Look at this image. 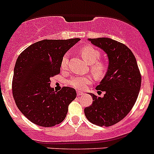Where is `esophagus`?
<instances>
[{
	"label": "esophagus",
	"instance_id": "34e87169",
	"mask_svg": "<svg viewBox=\"0 0 154 154\" xmlns=\"http://www.w3.org/2000/svg\"><path fill=\"white\" fill-rule=\"evenodd\" d=\"M83 94H84V93L82 92V91H77V95H78V96H81V95H82Z\"/></svg>",
	"mask_w": 154,
	"mask_h": 154
}]
</instances>
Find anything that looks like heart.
I'll return each instance as SVG.
<instances>
[{
    "label": "heart",
    "mask_w": 154,
    "mask_h": 154,
    "mask_svg": "<svg viewBox=\"0 0 154 154\" xmlns=\"http://www.w3.org/2000/svg\"><path fill=\"white\" fill-rule=\"evenodd\" d=\"M80 55L87 63L90 65V72L97 79H101L108 72V66L101 61V52L92 46H85L80 49ZM61 68L66 69L69 66V54L63 55L61 60ZM92 82L90 76H75L68 80V84L76 89H83Z\"/></svg>",
    "instance_id": "b5f03b06"
}]
</instances>
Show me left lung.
<instances>
[{
	"label": "left lung",
	"instance_id": "8db88e82",
	"mask_svg": "<svg viewBox=\"0 0 154 154\" xmlns=\"http://www.w3.org/2000/svg\"><path fill=\"white\" fill-rule=\"evenodd\" d=\"M88 40L107 53L109 65L96 87L98 93L105 91L104 97L91 93L94 101L85 108V115L94 125L109 127L121 121L132 109L140 89L141 75L136 58L125 44L105 37Z\"/></svg>",
	"mask_w": 154,
	"mask_h": 154
}]
</instances>
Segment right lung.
Returning a JSON list of instances; mask_svg holds the SVG:
<instances>
[{
	"label": "right lung",
	"mask_w": 154,
	"mask_h": 154,
	"mask_svg": "<svg viewBox=\"0 0 154 154\" xmlns=\"http://www.w3.org/2000/svg\"><path fill=\"white\" fill-rule=\"evenodd\" d=\"M80 40L43 39L28 46L18 56L12 81L13 96L20 112L39 126L63 122L76 91L63 87L55 91L50 78L60 74L63 55Z\"/></svg>",
	"instance_id": "right-lung-1"
}]
</instances>
